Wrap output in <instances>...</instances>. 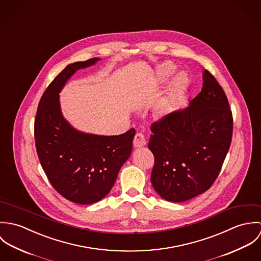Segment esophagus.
<instances>
[{
    "label": "esophagus",
    "instance_id": "1",
    "mask_svg": "<svg viewBox=\"0 0 261 261\" xmlns=\"http://www.w3.org/2000/svg\"><path fill=\"white\" fill-rule=\"evenodd\" d=\"M146 144H147V142H146V138H145L144 134L138 133L134 139V147L142 148V147H145Z\"/></svg>",
    "mask_w": 261,
    "mask_h": 261
}]
</instances>
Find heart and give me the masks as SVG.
I'll use <instances>...</instances> for the list:
<instances>
[{
    "label": "heart",
    "instance_id": "b5f03b06",
    "mask_svg": "<svg viewBox=\"0 0 261 261\" xmlns=\"http://www.w3.org/2000/svg\"><path fill=\"white\" fill-rule=\"evenodd\" d=\"M175 68H176L175 64L170 62V61L163 62L162 64H160L156 67L155 80L158 82H161V83L165 82L174 72ZM186 88V77L182 73L176 75L174 77V79L171 81V83L169 84V87H168V90H167V95H166L165 99L161 102V105L158 108L159 116L163 117L168 113L171 106L173 105V102H175L178 98H180L183 95Z\"/></svg>",
    "mask_w": 261,
    "mask_h": 261
}]
</instances>
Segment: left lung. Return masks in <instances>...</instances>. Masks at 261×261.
I'll use <instances>...</instances> for the list:
<instances>
[{"label":"left lung","instance_id":"obj_1","mask_svg":"<svg viewBox=\"0 0 261 261\" xmlns=\"http://www.w3.org/2000/svg\"><path fill=\"white\" fill-rule=\"evenodd\" d=\"M150 182L165 200L180 203L213 185L230 148L233 118L215 77L203 71L201 92L184 110L151 124Z\"/></svg>","mask_w":261,"mask_h":261}]
</instances>
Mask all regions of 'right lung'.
<instances>
[{
  "label": "right lung",
  "instance_id": "right-lung-1",
  "mask_svg": "<svg viewBox=\"0 0 261 261\" xmlns=\"http://www.w3.org/2000/svg\"><path fill=\"white\" fill-rule=\"evenodd\" d=\"M100 58L68 64L49 84L38 106L35 144L41 166L54 189L82 205L103 199L132 153L135 128L118 136L80 132L63 116L59 93L79 69Z\"/></svg>",
  "mask_w": 261,
  "mask_h": 261
}]
</instances>
